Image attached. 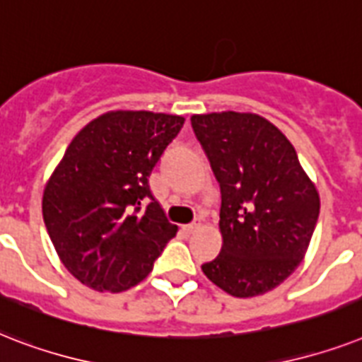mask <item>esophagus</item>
I'll use <instances>...</instances> for the list:
<instances>
[{"instance_id":"obj_1","label":"esophagus","mask_w":362,"mask_h":362,"mask_svg":"<svg viewBox=\"0 0 362 362\" xmlns=\"http://www.w3.org/2000/svg\"><path fill=\"white\" fill-rule=\"evenodd\" d=\"M202 226H204V224H202V221H196V222H192V224H187V226H183V230L187 231V233H194V231H198Z\"/></svg>"}]
</instances>
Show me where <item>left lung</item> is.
<instances>
[{
    "label": "left lung",
    "mask_w": 362,
    "mask_h": 362,
    "mask_svg": "<svg viewBox=\"0 0 362 362\" xmlns=\"http://www.w3.org/2000/svg\"><path fill=\"white\" fill-rule=\"evenodd\" d=\"M190 123L222 194V250L202 271L230 296H263L305 258L320 215L316 185L291 141L262 115L213 112Z\"/></svg>",
    "instance_id": "obj_1"
}]
</instances>
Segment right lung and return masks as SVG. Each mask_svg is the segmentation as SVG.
Here are the masks:
<instances>
[{"mask_svg": "<svg viewBox=\"0 0 362 362\" xmlns=\"http://www.w3.org/2000/svg\"><path fill=\"white\" fill-rule=\"evenodd\" d=\"M183 123L181 115L114 110L69 144L45 187L42 218L62 263L83 286L129 290L175 237L149 175Z\"/></svg>", "mask_w": 362, "mask_h": 362, "instance_id": "1", "label": "right lung"}]
</instances>
